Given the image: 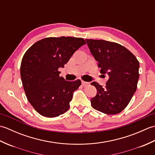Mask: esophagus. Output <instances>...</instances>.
I'll return each instance as SVG.
<instances>
[{
    "instance_id": "obj_1",
    "label": "esophagus",
    "mask_w": 155,
    "mask_h": 155,
    "mask_svg": "<svg viewBox=\"0 0 155 155\" xmlns=\"http://www.w3.org/2000/svg\"><path fill=\"white\" fill-rule=\"evenodd\" d=\"M81 82H82V85H83V87H87V85L89 84V83H87V82H85L83 81H82Z\"/></svg>"
}]
</instances>
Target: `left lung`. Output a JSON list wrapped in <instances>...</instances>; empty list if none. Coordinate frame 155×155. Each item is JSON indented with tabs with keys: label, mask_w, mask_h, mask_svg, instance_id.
<instances>
[{
	"label": "left lung",
	"mask_w": 155,
	"mask_h": 155,
	"mask_svg": "<svg viewBox=\"0 0 155 155\" xmlns=\"http://www.w3.org/2000/svg\"><path fill=\"white\" fill-rule=\"evenodd\" d=\"M91 54L98 62L101 73L108 75L106 87L97 82V94L91 100L94 109L116 114L127 107L137 88L139 62L127 48L116 42L86 39Z\"/></svg>",
	"instance_id": "8db88e82"
}]
</instances>
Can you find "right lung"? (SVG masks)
I'll return each mask as SVG.
<instances>
[{
	"label": "right lung",
	"instance_id": "right-lung-1",
	"mask_svg": "<svg viewBox=\"0 0 155 155\" xmlns=\"http://www.w3.org/2000/svg\"><path fill=\"white\" fill-rule=\"evenodd\" d=\"M86 44L82 38L48 37L32 45L23 56L21 77L26 96L35 110L52 118L67 112L73 93L81 84L59 76L74 52Z\"/></svg>",
	"mask_w": 155,
	"mask_h": 155
}]
</instances>
